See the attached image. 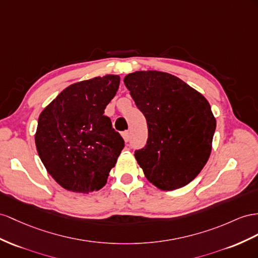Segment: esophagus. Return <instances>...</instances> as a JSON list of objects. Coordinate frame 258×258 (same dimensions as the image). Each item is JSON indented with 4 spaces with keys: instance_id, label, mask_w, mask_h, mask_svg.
Returning <instances> with one entry per match:
<instances>
[{
    "instance_id": "34e87169",
    "label": "esophagus",
    "mask_w": 258,
    "mask_h": 258,
    "mask_svg": "<svg viewBox=\"0 0 258 258\" xmlns=\"http://www.w3.org/2000/svg\"><path fill=\"white\" fill-rule=\"evenodd\" d=\"M122 136H123V140H124L125 142H126V143L130 141V137H131V135H130V132H128V131H125V132H123Z\"/></svg>"
}]
</instances>
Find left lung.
Listing matches in <instances>:
<instances>
[{
  "mask_svg": "<svg viewBox=\"0 0 258 258\" xmlns=\"http://www.w3.org/2000/svg\"><path fill=\"white\" fill-rule=\"evenodd\" d=\"M124 84L147 121V144L135 151L145 176L162 190L185 186L211 153L216 118L207 99L169 73L138 71Z\"/></svg>",
  "mask_w": 258,
  "mask_h": 258,
  "instance_id": "1",
  "label": "left lung"
}]
</instances>
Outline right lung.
<instances>
[{"label":"right lung","mask_w":258,"mask_h":258,"mask_svg":"<svg viewBox=\"0 0 258 258\" xmlns=\"http://www.w3.org/2000/svg\"><path fill=\"white\" fill-rule=\"evenodd\" d=\"M120 76L105 75L66 87L39 115L35 142L48 173L72 192L103 187L124 147L104 109Z\"/></svg>","instance_id":"right-lung-1"}]
</instances>
